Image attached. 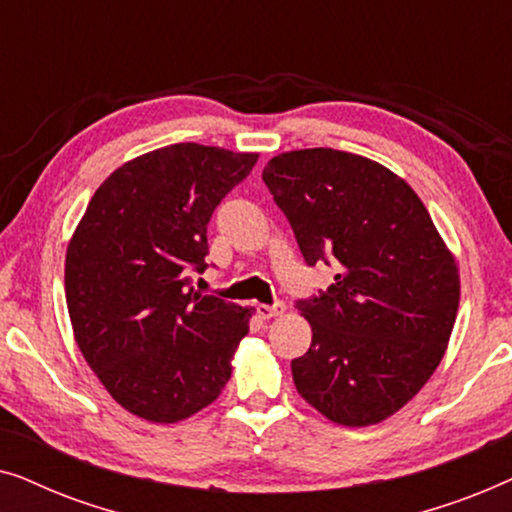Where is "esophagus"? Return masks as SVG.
Here are the masks:
<instances>
[{
    "instance_id": "34e87169",
    "label": "esophagus",
    "mask_w": 512,
    "mask_h": 512,
    "mask_svg": "<svg viewBox=\"0 0 512 512\" xmlns=\"http://www.w3.org/2000/svg\"><path fill=\"white\" fill-rule=\"evenodd\" d=\"M256 312H258V317L261 319H272V317H277V314H282L284 312V305H256Z\"/></svg>"
}]
</instances>
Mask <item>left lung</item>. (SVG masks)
<instances>
[{
    "label": "left lung",
    "instance_id": "1",
    "mask_svg": "<svg viewBox=\"0 0 512 512\" xmlns=\"http://www.w3.org/2000/svg\"><path fill=\"white\" fill-rule=\"evenodd\" d=\"M263 181L326 291L298 300L312 345L291 361L298 394L335 424L401 410L443 359L459 307L457 263L424 202L375 160L335 149L275 156Z\"/></svg>",
    "mask_w": 512,
    "mask_h": 512
}]
</instances>
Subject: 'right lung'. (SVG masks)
<instances>
[{
	"instance_id": "obj_1",
	"label": "right lung",
	"mask_w": 512,
	"mask_h": 512,
	"mask_svg": "<svg viewBox=\"0 0 512 512\" xmlns=\"http://www.w3.org/2000/svg\"><path fill=\"white\" fill-rule=\"evenodd\" d=\"M256 153L172 144L111 174L67 247L74 338L132 415L158 424L216 401L249 333L251 307L193 289L205 272L207 223L254 170Z\"/></svg>"
}]
</instances>
